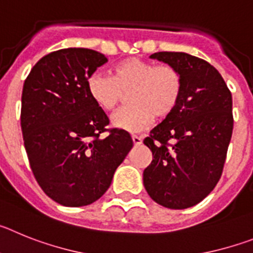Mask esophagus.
<instances>
[{
    "instance_id": "1",
    "label": "esophagus",
    "mask_w": 253,
    "mask_h": 253,
    "mask_svg": "<svg viewBox=\"0 0 253 253\" xmlns=\"http://www.w3.org/2000/svg\"><path fill=\"white\" fill-rule=\"evenodd\" d=\"M131 139H133L134 146H139L143 142V138L139 137V135H131Z\"/></svg>"
}]
</instances>
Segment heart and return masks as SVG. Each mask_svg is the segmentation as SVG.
I'll list each match as a JSON object with an SVG mask.
<instances>
[{"instance_id":"b5f03b06","label":"heart","mask_w":253,"mask_h":253,"mask_svg":"<svg viewBox=\"0 0 253 253\" xmlns=\"http://www.w3.org/2000/svg\"><path fill=\"white\" fill-rule=\"evenodd\" d=\"M91 100L105 111L115 110L128 92L130 105L111 118L115 128L140 131L152 124L154 115L166 118L175 110L182 92V77L175 67L126 58L116 63L111 76L96 72L87 80Z\"/></svg>"}]
</instances>
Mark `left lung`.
Listing matches in <instances>:
<instances>
[{"mask_svg":"<svg viewBox=\"0 0 253 253\" xmlns=\"http://www.w3.org/2000/svg\"><path fill=\"white\" fill-rule=\"evenodd\" d=\"M182 77L180 101L143 143L152 151L143 184L157 204L186 209L207 198L222 176L233 130L232 93L207 60L182 51L151 55Z\"/></svg>","mask_w":253,"mask_h":253,"instance_id":"8db88e82","label":"left lung"}]
</instances>
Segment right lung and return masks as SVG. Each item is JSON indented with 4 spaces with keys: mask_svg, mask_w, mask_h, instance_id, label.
<instances>
[{
    "mask_svg": "<svg viewBox=\"0 0 253 253\" xmlns=\"http://www.w3.org/2000/svg\"><path fill=\"white\" fill-rule=\"evenodd\" d=\"M107 62L99 51L67 48L33 67L21 96V130L31 171L44 193L64 207L101 198L133 147L128 131L111 129L87 91V80Z\"/></svg>",
    "mask_w": 253,
    "mask_h": 253,
    "instance_id": "1",
    "label": "right lung"
}]
</instances>
